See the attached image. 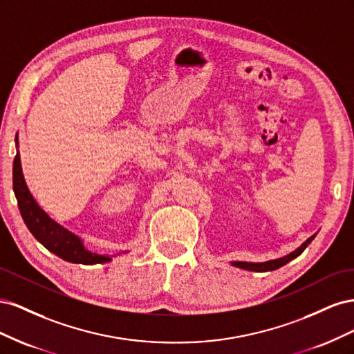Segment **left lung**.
<instances>
[{"instance_id":"left-lung-1","label":"left lung","mask_w":354,"mask_h":354,"mask_svg":"<svg viewBox=\"0 0 354 354\" xmlns=\"http://www.w3.org/2000/svg\"><path fill=\"white\" fill-rule=\"evenodd\" d=\"M315 236L308 238L299 248H297L294 252L288 254L286 257H282V259H277V260H270V261H266V263H243V261H234L233 266L236 267H241V269H245V270H251V272H270V270H276L279 269V267L285 266L286 263H289L291 260H294L295 257H298L299 254H301L306 248L307 245L313 241Z\"/></svg>"}]
</instances>
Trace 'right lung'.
I'll use <instances>...</instances> for the list:
<instances>
[{
  "label": "right lung",
  "mask_w": 354,
  "mask_h": 354,
  "mask_svg": "<svg viewBox=\"0 0 354 354\" xmlns=\"http://www.w3.org/2000/svg\"><path fill=\"white\" fill-rule=\"evenodd\" d=\"M13 190L17 199L20 214H22V218L29 232L34 234L35 239L44 245L50 252L56 254L65 261L78 264H95L111 261V257L99 255L88 251L82 245L78 236H75L73 233H71L65 227H62L60 224H57L55 220H51L47 214L39 208V205L35 202V199L32 198L30 192L28 190V186L25 183L19 152L16 153L13 162Z\"/></svg>",
  "instance_id": "add662e5"
}]
</instances>
